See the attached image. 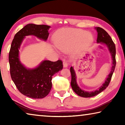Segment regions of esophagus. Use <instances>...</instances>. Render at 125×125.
Here are the masks:
<instances>
[{
	"instance_id": "esophagus-1",
	"label": "esophagus",
	"mask_w": 125,
	"mask_h": 125,
	"mask_svg": "<svg viewBox=\"0 0 125 125\" xmlns=\"http://www.w3.org/2000/svg\"><path fill=\"white\" fill-rule=\"evenodd\" d=\"M63 67H64V68L67 67L68 63H67V61H64V62H63Z\"/></svg>"
}]
</instances>
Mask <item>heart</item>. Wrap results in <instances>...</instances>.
I'll return each mask as SVG.
<instances>
[{
	"label": "heart",
	"instance_id": "1",
	"mask_svg": "<svg viewBox=\"0 0 125 125\" xmlns=\"http://www.w3.org/2000/svg\"><path fill=\"white\" fill-rule=\"evenodd\" d=\"M93 41L92 35L82 29H61L54 36L55 45L63 52L69 51L75 47L78 49H84L88 47Z\"/></svg>",
	"mask_w": 125,
	"mask_h": 125
}]
</instances>
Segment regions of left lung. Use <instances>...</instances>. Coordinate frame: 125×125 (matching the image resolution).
Instances as JSON below:
<instances>
[{"label":"left lung","mask_w":125,"mask_h":125,"mask_svg":"<svg viewBox=\"0 0 125 125\" xmlns=\"http://www.w3.org/2000/svg\"><path fill=\"white\" fill-rule=\"evenodd\" d=\"M97 32H98V38H97V43H104L108 47L109 50L112 56V59H113V67L111 68V71L110 73L107 76V77L106 79L105 83L103 84V85L99 88V89H97L94 92H85V91L82 90L77 83L76 81V75L75 73V71H74L73 68L72 67H71L70 72L71 73V86L73 90L76 94L80 96L84 97V98H90V97H93L99 93L102 92L103 90H104L110 82L111 79V77L113 76V73L115 70V66H116V47L115 45L113 42V40L110 36V35L107 33V32L104 30L103 29L101 28L100 27H95Z\"/></svg>","instance_id":"obj_1"}]
</instances>
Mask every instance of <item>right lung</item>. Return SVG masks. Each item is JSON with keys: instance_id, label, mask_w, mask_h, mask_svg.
I'll list each match as a JSON object with an SVG mask.
<instances>
[{"instance_id": "obj_1", "label": "right lung", "mask_w": 125, "mask_h": 125, "mask_svg": "<svg viewBox=\"0 0 125 125\" xmlns=\"http://www.w3.org/2000/svg\"><path fill=\"white\" fill-rule=\"evenodd\" d=\"M50 27L46 25H26L15 35L10 47L9 62L11 79L19 91L31 98L42 99L47 95L52 88V76L62 70L63 63L61 60H46L34 69H27L19 61V49L26 36L34 35L46 41Z\"/></svg>"}]
</instances>
